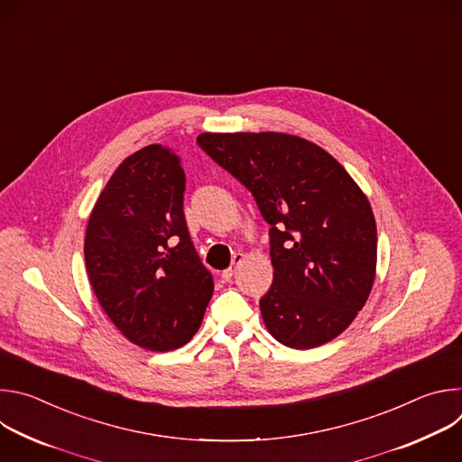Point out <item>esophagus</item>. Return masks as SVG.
I'll list each match as a JSON object with an SVG mask.
<instances>
[{"label":"esophagus","instance_id":"esophagus-1","mask_svg":"<svg viewBox=\"0 0 462 462\" xmlns=\"http://www.w3.org/2000/svg\"><path fill=\"white\" fill-rule=\"evenodd\" d=\"M241 259H243V254H236V255H234L232 267H228L226 271H223V273H221L223 282H232V278H234V274H236V269H237V265L241 263Z\"/></svg>","mask_w":462,"mask_h":462}]
</instances>
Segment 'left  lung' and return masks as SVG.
I'll use <instances>...</instances> for the list:
<instances>
[{
	"mask_svg": "<svg viewBox=\"0 0 462 462\" xmlns=\"http://www.w3.org/2000/svg\"><path fill=\"white\" fill-rule=\"evenodd\" d=\"M269 225L274 278L259 300L269 333L291 349L337 338L365 305L376 271L371 205L344 166L287 134H201Z\"/></svg>",
	"mask_w": 462,
	"mask_h": 462,
	"instance_id": "left-lung-1",
	"label": "left lung"
}]
</instances>
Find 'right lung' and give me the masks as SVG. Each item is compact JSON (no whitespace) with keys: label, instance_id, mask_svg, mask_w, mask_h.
I'll return each instance as SVG.
<instances>
[{"label":"right lung","instance_id":"right-lung-1","mask_svg":"<svg viewBox=\"0 0 462 462\" xmlns=\"http://www.w3.org/2000/svg\"><path fill=\"white\" fill-rule=\"evenodd\" d=\"M179 157L161 144L111 175L86 230V267L104 312L139 347L173 351L201 327L214 280L189 239Z\"/></svg>","mask_w":462,"mask_h":462}]
</instances>
